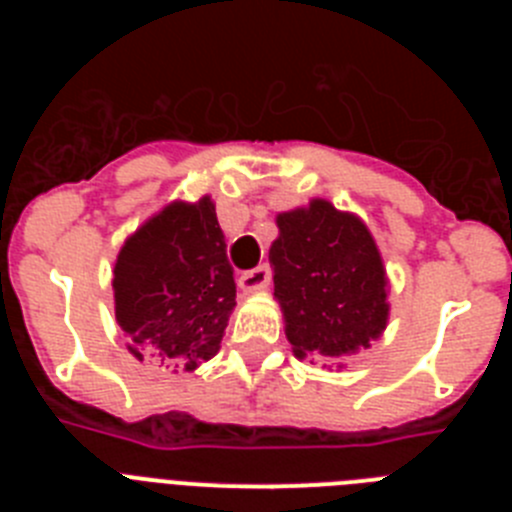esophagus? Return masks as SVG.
<instances>
[{"label": "esophagus", "mask_w": 512, "mask_h": 512, "mask_svg": "<svg viewBox=\"0 0 512 512\" xmlns=\"http://www.w3.org/2000/svg\"><path fill=\"white\" fill-rule=\"evenodd\" d=\"M269 282H271V269L266 264H261L256 266V269L243 271L241 279H238V287H241L243 292H256V289H264Z\"/></svg>", "instance_id": "34e87169"}]
</instances>
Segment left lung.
Segmentation results:
<instances>
[{
    "label": "left lung",
    "instance_id": "left-lung-1",
    "mask_svg": "<svg viewBox=\"0 0 512 512\" xmlns=\"http://www.w3.org/2000/svg\"><path fill=\"white\" fill-rule=\"evenodd\" d=\"M271 243L274 297L295 356L341 359L369 348L387 325V277L359 217L325 200L277 217Z\"/></svg>",
    "mask_w": 512,
    "mask_h": 512
}]
</instances>
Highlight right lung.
<instances>
[{"label":"right lung","mask_w":512,"mask_h":512,"mask_svg":"<svg viewBox=\"0 0 512 512\" xmlns=\"http://www.w3.org/2000/svg\"><path fill=\"white\" fill-rule=\"evenodd\" d=\"M210 197L174 202L130 235L115 264V318L135 359L192 372L220 351L233 266Z\"/></svg>","instance_id":"obj_1"}]
</instances>
